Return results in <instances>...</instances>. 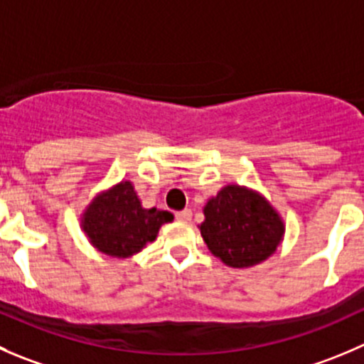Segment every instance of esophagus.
Returning <instances> with one entry per match:
<instances>
[{
    "mask_svg": "<svg viewBox=\"0 0 364 364\" xmlns=\"http://www.w3.org/2000/svg\"><path fill=\"white\" fill-rule=\"evenodd\" d=\"M176 218H178V220H181V222L192 220V211H190V210L178 211V213H176Z\"/></svg>",
    "mask_w": 364,
    "mask_h": 364,
    "instance_id": "obj_1",
    "label": "esophagus"
}]
</instances>
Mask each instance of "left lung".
<instances>
[{"label":"left lung","mask_w":364,"mask_h":364,"mask_svg":"<svg viewBox=\"0 0 364 364\" xmlns=\"http://www.w3.org/2000/svg\"><path fill=\"white\" fill-rule=\"evenodd\" d=\"M200 236L215 257L232 268L263 263L283 242V217L259 192L225 185L204 206Z\"/></svg>","instance_id":"left-lung-1"}]
</instances>
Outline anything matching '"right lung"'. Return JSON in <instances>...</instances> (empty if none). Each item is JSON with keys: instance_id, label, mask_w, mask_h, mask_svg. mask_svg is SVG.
<instances>
[{"instance_id": "add662e5", "label": "right lung", "mask_w": 364, "mask_h": 364, "mask_svg": "<svg viewBox=\"0 0 364 364\" xmlns=\"http://www.w3.org/2000/svg\"><path fill=\"white\" fill-rule=\"evenodd\" d=\"M171 211L144 208L132 181H119L97 193L81 215V229L101 254L126 259L154 242Z\"/></svg>"}]
</instances>
